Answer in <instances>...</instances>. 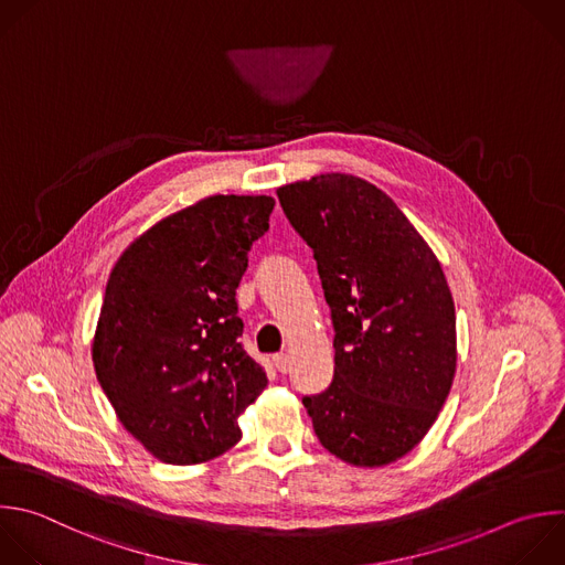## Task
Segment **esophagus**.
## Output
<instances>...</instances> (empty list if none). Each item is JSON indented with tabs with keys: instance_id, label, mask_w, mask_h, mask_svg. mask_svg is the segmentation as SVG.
Segmentation results:
<instances>
[{
	"instance_id": "obj_1",
	"label": "esophagus",
	"mask_w": 565,
	"mask_h": 565,
	"mask_svg": "<svg viewBox=\"0 0 565 565\" xmlns=\"http://www.w3.org/2000/svg\"><path fill=\"white\" fill-rule=\"evenodd\" d=\"M273 361H275V367H277L281 374H286V372L290 370V356H288V354H284V352H281V354H275Z\"/></svg>"
}]
</instances>
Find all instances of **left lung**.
Returning <instances> with one entry per match:
<instances>
[{"label": "left lung", "mask_w": 565, "mask_h": 565, "mask_svg": "<svg viewBox=\"0 0 565 565\" xmlns=\"http://www.w3.org/2000/svg\"><path fill=\"white\" fill-rule=\"evenodd\" d=\"M315 250L334 326V377L303 397L321 446L380 468L433 428L457 370L455 301L426 239L370 181L323 172L277 188Z\"/></svg>", "instance_id": "obj_1"}]
</instances>
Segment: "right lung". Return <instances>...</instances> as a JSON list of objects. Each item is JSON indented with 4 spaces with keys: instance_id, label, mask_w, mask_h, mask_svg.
<instances>
[{
    "instance_id": "add662e5",
    "label": "right lung",
    "mask_w": 565,
    "mask_h": 565,
    "mask_svg": "<svg viewBox=\"0 0 565 565\" xmlns=\"http://www.w3.org/2000/svg\"><path fill=\"white\" fill-rule=\"evenodd\" d=\"M275 200L213 195L141 233L117 259L93 337L102 391L159 461L206 463L239 439L268 386L239 343L235 290Z\"/></svg>"
}]
</instances>
